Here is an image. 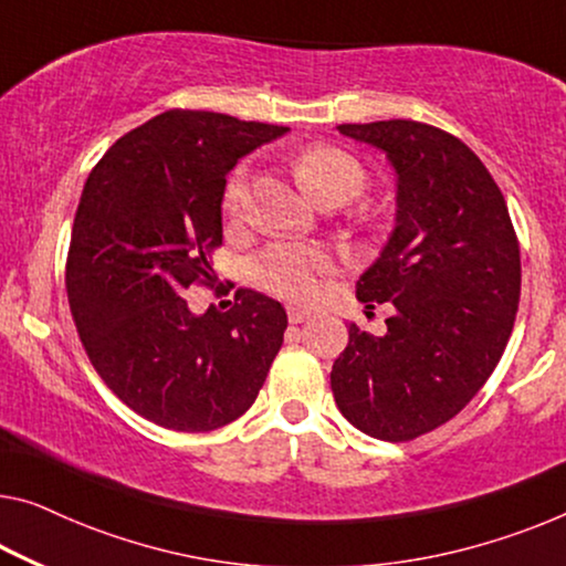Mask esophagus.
<instances>
[{"instance_id": "obj_1", "label": "esophagus", "mask_w": 566, "mask_h": 566, "mask_svg": "<svg viewBox=\"0 0 566 566\" xmlns=\"http://www.w3.org/2000/svg\"><path fill=\"white\" fill-rule=\"evenodd\" d=\"M286 317H290L292 325L305 323V319H310V310H305V307H286Z\"/></svg>"}]
</instances>
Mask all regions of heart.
Returning <instances> with one entry per match:
<instances>
[{"label":"heart","instance_id":"obj_1","mask_svg":"<svg viewBox=\"0 0 566 566\" xmlns=\"http://www.w3.org/2000/svg\"><path fill=\"white\" fill-rule=\"evenodd\" d=\"M297 175L317 202H348L366 188L368 175L350 151L315 145L297 157ZM249 196V167H235L223 190V210L239 221ZM333 274V256L310 243H272L249 261V276L259 290L290 302L315 300Z\"/></svg>","mask_w":566,"mask_h":566}]
</instances>
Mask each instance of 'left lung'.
I'll list each match as a JSON object with an SVG mask.
<instances>
[{
	"label": "left lung",
	"mask_w": 566,
	"mask_h": 566,
	"mask_svg": "<svg viewBox=\"0 0 566 566\" xmlns=\"http://www.w3.org/2000/svg\"><path fill=\"white\" fill-rule=\"evenodd\" d=\"M337 132L386 151L399 210L356 284L360 302L394 312L384 335L348 325L333 396L364 434L409 442L460 415L499 366L521 297L518 239L493 175L450 132L409 119Z\"/></svg>",
	"instance_id": "8db88e82"
}]
</instances>
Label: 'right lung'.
I'll use <instances>...</instances> for the list:
<instances>
[{
    "instance_id": "obj_1",
    "label": "right lung",
    "mask_w": 566,
    "mask_h": 566,
    "mask_svg": "<svg viewBox=\"0 0 566 566\" xmlns=\"http://www.w3.org/2000/svg\"><path fill=\"white\" fill-rule=\"evenodd\" d=\"M284 132L172 108L116 139L83 185L65 259L75 331L108 389L172 432L239 419L282 348L286 312L266 294L241 286L206 315L182 294L213 282L226 175Z\"/></svg>"
}]
</instances>
